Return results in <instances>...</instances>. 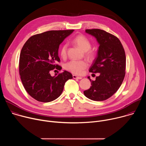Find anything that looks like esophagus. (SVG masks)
<instances>
[{"label":"esophagus","mask_w":146,"mask_h":146,"mask_svg":"<svg viewBox=\"0 0 146 146\" xmlns=\"http://www.w3.org/2000/svg\"><path fill=\"white\" fill-rule=\"evenodd\" d=\"M73 78H74V79H81L82 78L81 77H79V76H77L74 75V74L73 75Z\"/></svg>","instance_id":"1"}]
</instances>
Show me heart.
Returning <instances> with one entry per match:
<instances>
[{"label":"heart","mask_w":146,"mask_h":146,"mask_svg":"<svg viewBox=\"0 0 146 146\" xmlns=\"http://www.w3.org/2000/svg\"><path fill=\"white\" fill-rule=\"evenodd\" d=\"M72 41L73 44L85 51V55L88 59H92L94 58L95 52L90 49L91 48V42L86 36L82 35H77L73 38ZM59 52L61 57L65 58L68 52V44H64L62 45ZM87 66L88 64L85 60H71L65 64L64 68L66 70L73 74L80 75L82 73Z\"/></svg>","instance_id":"obj_1"}]
</instances>
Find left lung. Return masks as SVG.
<instances>
[{
	"label": "left lung",
	"mask_w": 146,
	"mask_h": 146,
	"mask_svg": "<svg viewBox=\"0 0 146 146\" xmlns=\"http://www.w3.org/2000/svg\"><path fill=\"white\" fill-rule=\"evenodd\" d=\"M99 44L98 55L90 72L100 75L91 81V87L84 95L95 101L105 100L113 95L121 86L125 75L126 56L119 40L114 35L99 29H86Z\"/></svg>",
	"instance_id": "1"
}]
</instances>
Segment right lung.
I'll return each mask as SVG.
<instances>
[{
    "label": "right lung",
    "instance_id": "1",
    "mask_svg": "<svg viewBox=\"0 0 146 146\" xmlns=\"http://www.w3.org/2000/svg\"><path fill=\"white\" fill-rule=\"evenodd\" d=\"M74 30L50 31L31 36L20 53L19 72L29 95L38 102H50L58 98L65 82L73 78L65 70L52 77L50 72L62 68L58 49L60 44Z\"/></svg>",
    "mask_w": 146,
    "mask_h": 146
}]
</instances>
